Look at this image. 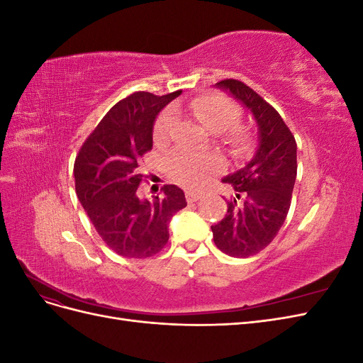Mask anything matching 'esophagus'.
Segmentation results:
<instances>
[{"label": "esophagus", "instance_id": "1", "mask_svg": "<svg viewBox=\"0 0 363 363\" xmlns=\"http://www.w3.org/2000/svg\"><path fill=\"white\" fill-rule=\"evenodd\" d=\"M201 194H199V192H194V191H188L186 192V199H188V203H195V201H199V200H201Z\"/></svg>", "mask_w": 363, "mask_h": 363}]
</instances>
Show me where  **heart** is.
<instances>
[{
    "instance_id": "1",
    "label": "heart",
    "mask_w": 363,
    "mask_h": 363,
    "mask_svg": "<svg viewBox=\"0 0 363 363\" xmlns=\"http://www.w3.org/2000/svg\"><path fill=\"white\" fill-rule=\"evenodd\" d=\"M191 113L211 131H221L223 139L228 145L232 155L244 156L251 147V136L248 131L235 124L239 118L238 106L228 98L218 94H206L189 103ZM177 123L174 108H167L156 121L152 128V139L157 145L167 142ZM168 172L174 182L189 189H199L221 172L225 162L221 155L215 151L194 152L188 150H177L167 160Z\"/></svg>"
}]
</instances>
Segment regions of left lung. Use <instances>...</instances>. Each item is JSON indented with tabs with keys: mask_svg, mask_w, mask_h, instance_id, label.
<instances>
[{
	"mask_svg": "<svg viewBox=\"0 0 363 363\" xmlns=\"http://www.w3.org/2000/svg\"><path fill=\"white\" fill-rule=\"evenodd\" d=\"M251 113L257 127V148L244 168L223 179L235 199L212 225L213 242L232 257H248L268 247L288 216L296 179V142L279 112L238 80L215 84Z\"/></svg>",
	"mask_w": 363,
	"mask_h": 363,
	"instance_id": "obj_1",
	"label": "left lung"
}]
</instances>
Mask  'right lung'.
<instances>
[{
	"mask_svg": "<svg viewBox=\"0 0 363 363\" xmlns=\"http://www.w3.org/2000/svg\"><path fill=\"white\" fill-rule=\"evenodd\" d=\"M168 95L135 92L116 103L86 139L74 163L77 196L98 235L123 257L145 259L167 245L171 218L186 207L184 192L163 186L162 196L139 199V160L152 148V127Z\"/></svg>",
	"mask_w": 363,
	"mask_h": 363,
	"instance_id": "obj_1",
	"label": "right lung"
}]
</instances>
